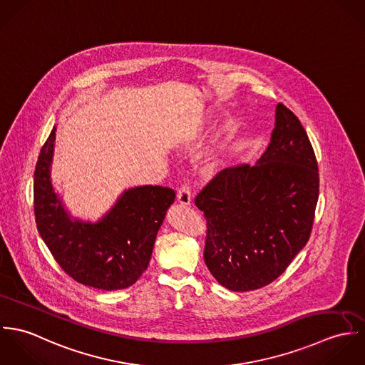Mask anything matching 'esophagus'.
Listing matches in <instances>:
<instances>
[{
    "label": "esophagus",
    "instance_id": "1",
    "mask_svg": "<svg viewBox=\"0 0 365 365\" xmlns=\"http://www.w3.org/2000/svg\"><path fill=\"white\" fill-rule=\"evenodd\" d=\"M177 200L181 205H190L191 204V200H192V195H191V188H190V184H182L181 188L178 190V195H177Z\"/></svg>",
    "mask_w": 365,
    "mask_h": 365
}]
</instances>
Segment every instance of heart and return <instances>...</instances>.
Masks as SVG:
<instances>
[{
    "mask_svg": "<svg viewBox=\"0 0 365 365\" xmlns=\"http://www.w3.org/2000/svg\"><path fill=\"white\" fill-rule=\"evenodd\" d=\"M219 164H220V153L216 149H212L201 157L200 170L202 174H212L216 171Z\"/></svg>",
    "mask_w": 365,
    "mask_h": 365,
    "instance_id": "obj_1",
    "label": "heart"
}]
</instances>
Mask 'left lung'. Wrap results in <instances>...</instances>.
Instances as JSON below:
<instances>
[{
	"instance_id": "obj_1",
	"label": "left lung",
	"mask_w": 365,
	"mask_h": 365,
	"mask_svg": "<svg viewBox=\"0 0 365 365\" xmlns=\"http://www.w3.org/2000/svg\"><path fill=\"white\" fill-rule=\"evenodd\" d=\"M319 198V170L298 116L277 105L271 142L255 165L225 168L195 197L207 219L204 260L236 292L277 279L305 247Z\"/></svg>"
}]
</instances>
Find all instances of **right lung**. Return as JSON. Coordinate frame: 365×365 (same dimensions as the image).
I'll use <instances>...</instances> for the list:
<instances>
[{"label": "right lung", "mask_w": 365, "mask_h": 365, "mask_svg": "<svg viewBox=\"0 0 365 365\" xmlns=\"http://www.w3.org/2000/svg\"><path fill=\"white\" fill-rule=\"evenodd\" d=\"M56 128L41 149L34 177L38 230L48 249L74 281L116 291L133 285L152 257L157 232L175 192L145 185L128 190L101 222L70 220L51 184Z\"/></svg>", "instance_id": "1"}]
</instances>
